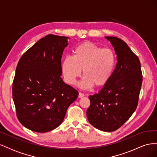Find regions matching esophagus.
Wrapping results in <instances>:
<instances>
[{
  "instance_id": "esophagus-1",
  "label": "esophagus",
  "mask_w": 157,
  "mask_h": 157,
  "mask_svg": "<svg viewBox=\"0 0 157 157\" xmlns=\"http://www.w3.org/2000/svg\"><path fill=\"white\" fill-rule=\"evenodd\" d=\"M84 96V94H82V93H81V92H80L79 94H78V98H83Z\"/></svg>"
}]
</instances>
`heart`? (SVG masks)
<instances>
[{
	"mask_svg": "<svg viewBox=\"0 0 157 157\" xmlns=\"http://www.w3.org/2000/svg\"><path fill=\"white\" fill-rule=\"evenodd\" d=\"M115 64L116 56L112 50L86 42L75 48L73 57L63 59L61 71L66 82L74 84L82 70L84 77L79 86L88 89L94 85L96 87L105 85L112 77Z\"/></svg>",
	"mask_w": 157,
	"mask_h": 157,
	"instance_id": "obj_1",
	"label": "heart"
}]
</instances>
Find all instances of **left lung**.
<instances>
[{
  "instance_id": "left-lung-1",
  "label": "left lung",
  "mask_w": 157,
  "mask_h": 157,
  "mask_svg": "<svg viewBox=\"0 0 157 157\" xmlns=\"http://www.w3.org/2000/svg\"><path fill=\"white\" fill-rule=\"evenodd\" d=\"M117 55L111 78L98 94L89 96L86 111L89 122L103 132L119 128L136 111L142 84L140 61L124 41L105 36Z\"/></svg>"
}]
</instances>
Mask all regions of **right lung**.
<instances>
[{
    "label": "right lung",
    "instance_id": "add662e5",
    "mask_svg": "<svg viewBox=\"0 0 157 157\" xmlns=\"http://www.w3.org/2000/svg\"><path fill=\"white\" fill-rule=\"evenodd\" d=\"M68 37L48 35L25 52L17 65L12 97L18 120L35 132L58 127L78 92L61 78Z\"/></svg>",
    "mask_w": 157,
    "mask_h": 157
}]
</instances>
